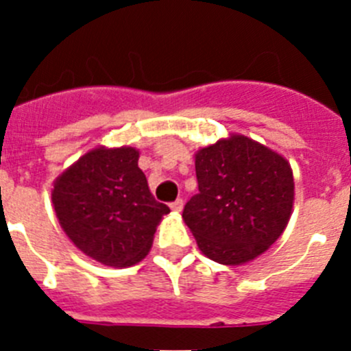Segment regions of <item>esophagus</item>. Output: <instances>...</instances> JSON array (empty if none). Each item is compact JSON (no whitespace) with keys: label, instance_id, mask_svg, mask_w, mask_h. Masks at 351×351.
<instances>
[{"label":"esophagus","instance_id":"obj_1","mask_svg":"<svg viewBox=\"0 0 351 351\" xmlns=\"http://www.w3.org/2000/svg\"><path fill=\"white\" fill-rule=\"evenodd\" d=\"M182 206H184V204H182V200H181V198H178V200H176V202L170 204V209H172L173 213H181V210H182Z\"/></svg>","mask_w":351,"mask_h":351}]
</instances>
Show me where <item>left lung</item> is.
<instances>
[{"mask_svg": "<svg viewBox=\"0 0 351 351\" xmlns=\"http://www.w3.org/2000/svg\"><path fill=\"white\" fill-rule=\"evenodd\" d=\"M198 193L182 219L207 258L255 260L278 241L293 207V173L281 154L232 133L195 154Z\"/></svg>", "mask_w": 351, "mask_h": 351, "instance_id": "8db88e82", "label": "left lung"}]
</instances>
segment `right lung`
Here are the masks:
<instances>
[{"instance_id": "right-lung-1", "label": "right lung", "mask_w": 351, "mask_h": 351, "mask_svg": "<svg viewBox=\"0 0 351 351\" xmlns=\"http://www.w3.org/2000/svg\"><path fill=\"white\" fill-rule=\"evenodd\" d=\"M52 204L61 228L84 255L108 267H130L153 246L161 218L138 169L135 147H96L54 181Z\"/></svg>"}]
</instances>
